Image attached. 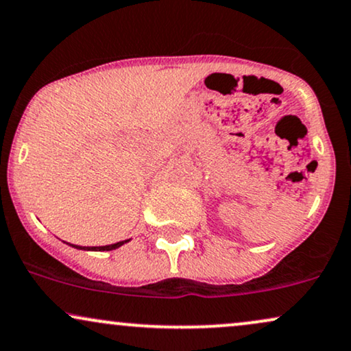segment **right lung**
<instances>
[{
  "instance_id": "1",
  "label": "right lung",
  "mask_w": 351,
  "mask_h": 351,
  "mask_svg": "<svg viewBox=\"0 0 351 351\" xmlns=\"http://www.w3.org/2000/svg\"><path fill=\"white\" fill-rule=\"evenodd\" d=\"M130 239H124V241H118L114 243V245H106V246H90V247H84V246H77V245H71L73 247H77V250H86V251H113L117 250V247L123 246L124 243H128Z\"/></svg>"
}]
</instances>
